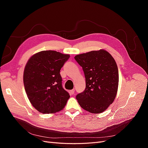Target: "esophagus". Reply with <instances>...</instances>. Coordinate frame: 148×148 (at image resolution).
Here are the masks:
<instances>
[{"label":"esophagus","instance_id":"1","mask_svg":"<svg viewBox=\"0 0 148 148\" xmlns=\"http://www.w3.org/2000/svg\"><path fill=\"white\" fill-rule=\"evenodd\" d=\"M71 95H73V94L75 93V89H72V90H70V91Z\"/></svg>","mask_w":148,"mask_h":148}]
</instances>
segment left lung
Returning <instances> with one entry per match:
<instances>
[{
    "instance_id": "8db88e82",
    "label": "left lung",
    "mask_w": 148,
    "mask_h": 148,
    "mask_svg": "<svg viewBox=\"0 0 148 148\" xmlns=\"http://www.w3.org/2000/svg\"><path fill=\"white\" fill-rule=\"evenodd\" d=\"M82 67L86 88L76 98L82 108L93 114L103 112L112 104L119 86L117 64L110 53L103 49L76 56Z\"/></svg>"
}]
</instances>
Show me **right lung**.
Masks as SVG:
<instances>
[{
	"label": "right lung",
	"mask_w": 148,
	"mask_h": 148,
	"mask_svg": "<svg viewBox=\"0 0 148 148\" xmlns=\"http://www.w3.org/2000/svg\"><path fill=\"white\" fill-rule=\"evenodd\" d=\"M69 54L43 51L28 60L23 74L26 95L34 108L42 114H52L64 108L70 98L62 87L60 69Z\"/></svg>",
	"instance_id": "add662e5"
}]
</instances>
